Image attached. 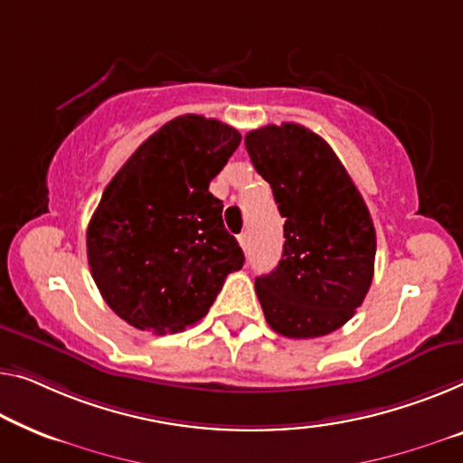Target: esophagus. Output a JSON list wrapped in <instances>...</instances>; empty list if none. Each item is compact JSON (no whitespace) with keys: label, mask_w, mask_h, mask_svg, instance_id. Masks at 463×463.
<instances>
[{"label":"esophagus","mask_w":463,"mask_h":463,"mask_svg":"<svg viewBox=\"0 0 463 463\" xmlns=\"http://www.w3.org/2000/svg\"><path fill=\"white\" fill-rule=\"evenodd\" d=\"M237 239H239V245L243 247V251L250 250V237H247V232H241Z\"/></svg>","instance_id":"1"}]
</instances>
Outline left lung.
<instances>
[{"label":"left lung","mask_w":463,"mask_h":463,"mask_svg":"<svg viewBox=\"0 0 463 463\" xmlns=\"http://www.w3.org/2000/svg\"><path fill=\"white\" fill-rule=\"evenodd\" d=\"M245 147L285 218L279 266L255 279L266 322L288 339L333 333L374 276L376 231L364 197L333 147L301 124L251 130Z\"/></svg>","instance_id":"1"}]
</instances>
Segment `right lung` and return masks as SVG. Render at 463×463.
I'll return each mask as SVG.
<instances>
[{
  "label": "right lung",
  "instance_id": "1",
  "mask_svg": "<svg viewBox=\"0 0 463 463\" xmlns=\"http://www.w3.org/2000/svg\"><path fill=\"white\" fill-rule=\"evenodd\" d=\"M229 124L187 114L156 130L103 191L87 260L109 307L130 326L178 333L208 314L245 255L224 229L212 178L239 147Z\"/></svg>",
  "mask_w": 463,
  "mask_h": 463
}]
</instances>
